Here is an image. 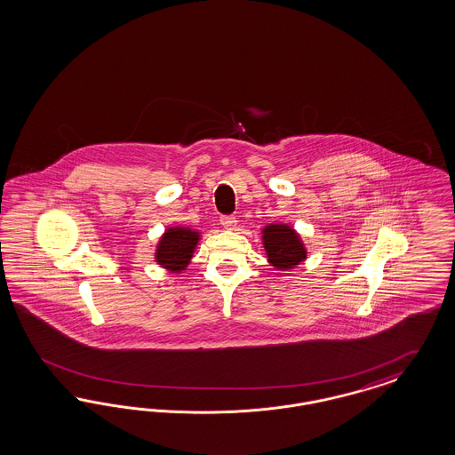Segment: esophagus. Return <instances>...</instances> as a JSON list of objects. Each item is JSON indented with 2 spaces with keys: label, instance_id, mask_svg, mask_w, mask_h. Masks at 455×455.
Returning <instances> with one entry per match:
<instances>
[{
  "label": "esophagus",
  "instance_id": "34e87169",
  "mask_svg": "<svg viewBox=\"0 0 455 455\" xmlns=\"http://www.w3.org/2000/svg\"><path fill=\"white\" fill-rule=\"evenodd\" d=\"M220 221H221L223 228H225V230H228V232H232V230H235L236 228L235 217H223Z\"/></svg>",
  "mask_w": 455,
  "mask_h": 455
}]
</instances>
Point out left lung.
Masks as SVG:
<instances>
[{"instance_id": "obj_1", "label": "left lung", "mask_w": 455, "mask_h": 455, "mask_svg": "<svg viewBox=\"0 0 455 455\" xmlns=\"http://www.w3.org/2000/svg\"><path fill=\"white\" fill-rule=\"evenodd\" d=\"M260 234L267 262L275 270H291L307 259L306 243L292 225L267 223Z\"/></svg>"}]
</instances>
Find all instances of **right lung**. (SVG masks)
<instances>
[{"mask_svg":"<svg viewBox=\"0 0 455 455\" xmlns=\"http://www.w3.org/2000/svg\"><path fill=\"white\" fill-rule=\"evenodd\" d=\"M202 240V232L189 227H168L159 236L155 262L172 274H181L189 266Z\"/></svg>","mask_w":455,"mask_h":455,"instance_id":"right-lung-1","label":"right lung"}]
</instances>
